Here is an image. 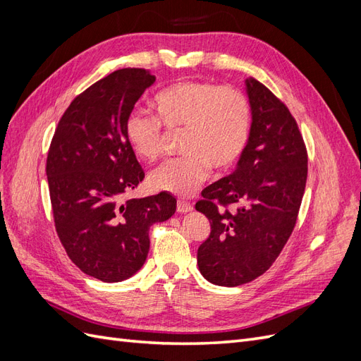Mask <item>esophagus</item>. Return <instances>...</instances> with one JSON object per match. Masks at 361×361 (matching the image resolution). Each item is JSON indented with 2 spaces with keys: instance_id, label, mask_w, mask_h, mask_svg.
Wrapping results in <instances>:
<instances>
[{
  "instance_id": "1",
  "label": "esophagus",
  "mask_w": 361,
  "mask_h": 361,
  "mask_svg": "<svg viewBox=\"0 0 361 361\" xmlns=\"http://www.w3.org/2000/svg\"><path fill=\"white\" fill-rule=\"evenodd\" d=\"M191 211H192V204H190L187 202H182V200L178 202V212L179 214H187Z\"/></svg>"
}]
</instances>
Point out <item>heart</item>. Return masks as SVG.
I'll list each match as a JSON object with an SVG mask.
<instances>
[{"instance_id": "1", "label": "heart", "mask_w": 361, "mask_h": 361, "mask_svg": "<svg viewBox=\"0 0 361 361\" xmlns=\"http://www.w3.org/2000/svg\"><path fill=\"white\" fill-rule=\"evenodd\" d=\"M157 117L130 113L125 123L128 143L141 159L161 154L162 130L182 129L180 158L169 159L150 174L158 191L187 197L209 178L211 167L227 170L241 158L251 130L247 97L232 87L203 81H179L155 94Z\"/></svg>"}]
</instances>
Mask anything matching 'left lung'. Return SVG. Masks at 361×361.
Here are the masks:
<instances>
[{
    "instance_id": "obj_1",
    "label": "left lung",
    "mask_w": 361,
    "mask_h": 361,
    "mask_svg": "<svg viewBox=\"0 0 361 361\" xmlns=\"http://www.w3.org/2000/svg\"><path fill=\"white\" fill-rule=\"evenodd\" d=\"M245 92L251 130L244 154L195 203L211 221V235L197 251L199 269L227 288L257 279L274 264L297 223L307 180V152L286 105L255 78L245 80ZM212 200L235 211L218 210Z\"/></svg>"
}]
</instances>
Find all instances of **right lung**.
<instances>
[{
    "label": "right lung",
    "mask_w": 361,
    "mask_h": 361,
    "mask_svg": "<svg viewBox=\"0 0 361 361\" xmlns=\"http://www.w3.org/2000/svg\"><path fill=\"white\" fill-rule=\"evenodd\" d=\"M155 82L146 69H118L76 96L60 118L47 176L60 241L73 264L105 283L123 281L145 265L152 224L176 211L169 192L123 197L145 173L125 137L135 102Z\"/></svg>",
    "instance_id": "right-lung-1"
}]
</instances>
